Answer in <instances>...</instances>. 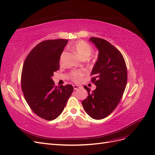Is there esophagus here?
<instances>
[{"label": "esophagus", "instance_id": "esophagus-1", "mask_svg": "<svg viewBox=\"0 0 155 155\" xmlns=\"http://www.w3.org/2000/svg\"><path fill=\"white\" fill-rule=\"evenodd\" d=\"M73 86H74V90H77V89H78V88H80V86H79V85H76V84L74 85Z\"/></svg>", "mask_w": 155, "mask_h": 155}]
</instances>
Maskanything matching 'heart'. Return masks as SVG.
<instances>
[{
	"label": "heart",
	"instance_id": "b5f03b06",
	"mask_svg": "<svg viewBox=\"0 0 155 155\" xmlns=\"http://www.w3.org/2000/svg\"><path fill=\"white\" fill-rule=\"evenodd\" d=\"M72 49L83 59L88 58L93 51V48L91 45L84 41H79L74 43L72 46ZM60 60H61V57ZM84 74V71L83 70L73 71L70 74V78L74 81L78 82L81 80Z\"/></svg>",
	"mask_w": 155,
	"mask_h": 155
}]
</instances>
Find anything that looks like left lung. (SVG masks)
I'll list each match as a JSON object with an SVG mask.
<instances>
[{
	"label": "left lung",
	"mask_w": 155,
	"mask_h": 155,
	"mask_svg": "<svg viewBox=\"0 0 155 155\" xmlns=\"http://www.w3.org/2000/svg\"><path fill=\"white\" fill-rule=\"evenodd\" d=\"M98 49V57L93 68L91 81L96 89L84 86L88 96L82 102L86 113L95 120L108 116L120 103L127 83V69L121 52L105 39H89Z\"/></svg>",
	"instance_id": "obj_1"
}]
</instances>
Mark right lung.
<instances>
[{
  "label": "right lung",
  "instance_id": "obj_1",
  "mask_svg": "<svg viewBox=\"0 0 155 155\" xmlns=\"http://www.w3.org/2000/svg\"><path fill=\"white\" fill-rule=\"evenodd\" d=\"M67 39L42 41L31 51L24 61L21 85L25 98L33 112L51 121L62 113L73 92L71 84L57 86L52 79L60 69V58Z\"/></svg>",
  "mask_w": 155,
  "mask_h": 155
}]
</instances>
